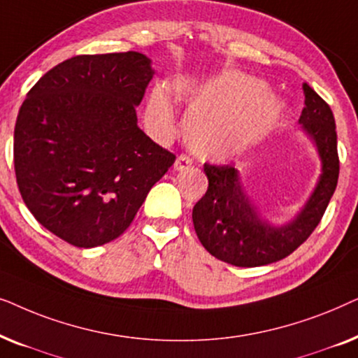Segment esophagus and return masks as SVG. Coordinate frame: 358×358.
<instances>
[{
	"instance_id": "esophagus-1",
	"label": "esophagus",
	"mask_w": 358,
	"mask_h": 358,
	"mask_svg": "<svg viewBox=\"0 0 358 358\" xmlns=\"http://www.w3.org/2000/svg\"><path fill=\"white\" fill-rule=\"evenodd\" d=\"M190 166H192V159L187 158L185 155H179L174 161V169L176 171H185V169H189Z\"/></svg>"
}]
</instances>
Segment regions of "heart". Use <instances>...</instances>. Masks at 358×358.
<instances>
[{
    "instance_id": "b5f03b06",
    "label": "heart",
    "mask_w": 358,
    "mask_h": 358,
    "mask_svg": "<svg viewBox=\"0 0 358 358\" xmlns=\"http://www.w3.org/2000/svg\"><path fill=\"white\" fill-rule=\"evenodd\" d=\"M184 102L187 143L200 158L227 161L262 138L283 114L278 97L266 83L241 71H223L202 81L176 80L169 87ZM145 120L158 136L174 134V110L168 91L155 86L146 101Z\"/></svg>"
}]
</instances>
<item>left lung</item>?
I'll use <instances>...</instances> for the list:
<instances>
[{
  "instance_id": "obj_1",
  "label": "left lung",
  "mask_w": 358,
  "mask_h": 358,
  "mask_svg": "<svg viewBox=\"0 0 358 358\" xmlns=\"http://www.w3.org/2000/svg\"><path fill=\"white\" fill-rule=\"evenodd\" d=\"M305 109L298 124L321 161V174L310 197L290 220L272 223L248 195L233 166L205 164L208 189L194 205L192 220L202 246L220 261L257 267L280 261L305 243L321 222L339 178L336 122L331 107L303 83Z\"/></svg>"
}]
</instances>
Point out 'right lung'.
Instances as JSON below:
<instances>
[{
    "label": "right lung",
    "instance_id": "1",
    "mask_svg": "<svg viewBox=\"0 0 358 358\" xmlns=\"http://www.w3.org/2000/svg\"><path fill=\"white\" fill-rule=\"evenodd\" d=\"M155 75L143 53L78 55L27 92L14 127V169L38 223L76 248L119 238L176 156L138 127Z\"/></svg>",
    "mask_w": 358,
    "mask_h": 358
}]
</instances>
